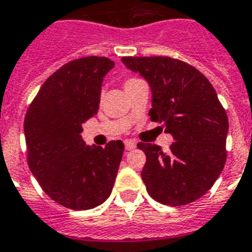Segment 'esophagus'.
Returning <instances> with one entry per match:
<instances>
[{"instance_id":"obj_1","label":"esophagus","mask_w":252,"mask_h":252,"mask_svg":"<svg viewBox=\"0 0 252 252\" xmlns=\"http://www.w3.org/2000/svg\"><path fill=\"white\" fill-rule=\"evenodd\" d=\"M135 147H136V143L132 140H126L125 141V148H126V151H131V149H134Z\"/></svg>"}]
</instances>
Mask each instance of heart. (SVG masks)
Wrapping results in <instances>:
<instances>
[{
  "label": "heart",
  "mask_w": 252,
  "mask_h": 252,
  "mask_svg": "<svg viewBox=\"0 0 252 252\" xmlns=\"http://www.w3.org/2000/svg\"><path fill=\"white\" fill-rule=\"evenodd\" d=\"M138 81H140V80H139V78H134V77H132V78H127V80L125 81V87L128 86V85L135 84V82H138Z\"/></svg>",
  "instance_id": "heart-1"
}]
</instances>
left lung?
Here are the masks:
<instances>
[{
	"label": "left lung",
	"mask_w": 252,
	"mask_h": 252,
	"mask_svg": "<svg viewBox=\"0 0 252 252\" xmlns=\"http://www.w3.org/2000/svg\"><path fill=\"white\" fill-rule=\"evenodd\" d=\"M152 90L151 120L165 126L175 141L170 151L138 143L147 156L141 179L157 202L183 206L201 198L226 161L228 116L215 89L198 69L170 56H124Z\"/></svg>",
	"instance_id": "left-lung-1"
}]
</instances>
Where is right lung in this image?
<instances>
[{
	"label": "right lung",
	"instance_id": "add662e5",
	"mask_svg": "<svg viewBox=\"0 0 252 252\" xmlns=\"http://www.w3.org/2000/svg\"><path fill=\"white\" fill-rule=\"evenodd\" d=\"M114 66L105 56L64 64L41 86L26 118L27 162L41 188L70 210H90L111 196L125 145L87 147L82 125L97 113L103 77Z\"/></svg>",
	"mask_w": 252,
	"mask_h": 252
}]
</instances>
